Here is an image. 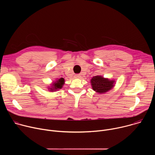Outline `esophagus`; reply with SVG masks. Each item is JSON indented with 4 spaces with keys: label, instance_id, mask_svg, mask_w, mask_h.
I'll return each instance as SVG.
<instances>
[{
    "label": "esophagus",
    "instance_id": "obj_1",
    "mask_svg": "<svg viewBox=\"0 0 155 155\" xmlns=\"http://www.w3.org/2000/svg\"><path fill=\"white\" fill-rule=\"evenodd\" d=\"M75 77L76 78H80L81 77V75H80V74H77V75H75Z\"/></svg>",
    "mask_w": 155,
    "mask_h": 155
}]
</instances>
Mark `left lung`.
<instances>
[{"instance_id":"8db88e82","label":"left lung","mask_w":155,"mask_h":155,"mask_svg":"<svg viewBox=\"0 0 155 155\" xmlns=\"http://www.w3.org/2000/svg\"><path fill=\"white\" fill-rule=\"evenodd\" d=\"M91 85L94 91L99 93H104L112 89L114 80H109L101 76H95L91 79Z\"/></svg>"}]
</instances>
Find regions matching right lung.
I'll list each match as a JSON object with an SVG mask.
<instances>
[{
	"label": "right lung",
	"mask_w": 155,
	"mask_h": 155,
	"mask_svg": "<svg viewBox=\"0 0 155 155\" xmlns=\"http://www.w3.org/2000/svg\"><path fill=\"white\" fill-rule=\"evenodd\" d=\"M64 80L63 78L59 79L58 80H57L56 82L53 83V87L51 88V90H56L58 89H61L64 84Z\"/></svg>",
	"instance_id": "add662e5"
}]
</instances>
